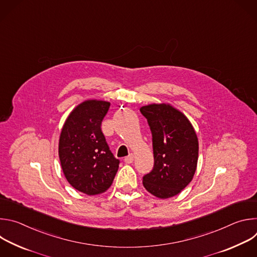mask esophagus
Returning a JSON list of instances; mask_svg holds the SVG:
<instances>
[{"instance_id":"obj_1","label":"esophagus","mask_w":257,"mask_h":257,"mask_svg":"<svg viewBox=\"0 0 257 257\" xmlns=\"http://www.w3.org/2000/svg\"><path fill=\"white\" fill-rule=\"evenodd\" d=\"M133 161H134V156H133V155H130V156H128V157H126V158L124 159V162H125L126 164H132Z\"/></svg>"}]
</instances>
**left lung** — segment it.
I'll list each match as a JSON object with an SVG mask.
<instances>
[{
  "mask_svg": "<svg viewBox=\"0 0 257 257\" xmlns=\"http://www.w3.org/2000/svg\"><path fill=\"white\" fill-rule=\"evenodd\" d=\"M153 134L155 166L143 177L151 194L167 199L179 194L192 181L198 161V138L189 119L170 103L140 107Z\"/></svg>",
  "mask_w": 257,
  "mask_h": 257,
  "instance_id": "obj_1",
  "label": "left lung"
}]
</instances>
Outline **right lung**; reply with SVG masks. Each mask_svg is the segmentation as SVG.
Wrapping results in <instances>:
<instances>
[{
	"instance_id": "right-lung-1",
	"label": "right lung",
	"mask_w": 257,
	"mask_h": 257,
	"mask_svg": "<svg viewBox=\"0 0 257 257\" xmlns=\"http://www.w3.org/2000/svg\"><path fill=\"white\" fill-rule=\"evenodd\" d=\"M108 101L87 99L67 117L59 139V158L69 184L76 190L96 195L112 185L119 168L101 131Z\"/></svg>"
}]
</instances>
